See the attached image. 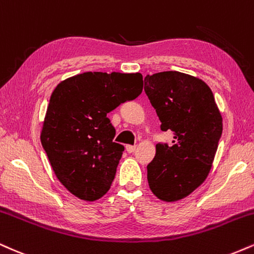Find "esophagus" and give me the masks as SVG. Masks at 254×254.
Returning <instances> with one entry per match:
<instances>
[{"label": "esophagus", "instance_id": "1", "mask_svg": "<svg viewBox=\"0 0 254 254\" xmlns=\"http://www.w3.org/2000/svg\"><path fill=\"white\" fill-rule=\"evenodd\" d=\"M126 150H127L128 153H134V152H135V150H136V146L127 145V146H126Z\"/></svg>", "mask_w": 254, "mask_h": 254}]
</instances>
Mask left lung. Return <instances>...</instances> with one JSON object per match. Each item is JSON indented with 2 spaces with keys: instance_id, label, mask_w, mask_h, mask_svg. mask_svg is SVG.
Returning <instances> with one entry per match:
<instances>
[{
  "instance_id": "left-lung-1",
  "label": "left lung",
  "mask_w": 254,
  "mask_h": 254,
  "mask_svg": "<svg viewBox=\"0 0 254 254\" xmlns=\"http://www.w3.org/2000/svg\"><path fill=\"white\" fill-rule=\"evenodd\" d=\"M145 92L160 129L175 133L174 145H156L147 165L151 191L176 202L197 189L209 175L222 134V116L213 91L202 79L178 71L145 77Z\"/></svg>"
}]
</instances>
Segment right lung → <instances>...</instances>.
I'll use <instances>...</instances> for the list:
<instances>
[{
  "label": "right lung",
  "instance_id": "add662e5",
  "mask_svg": "<svg viewBox=\"0 0 254 254\" xmlns=\"http://www.w3.org/2000/svg\"><path fill=\"white\" fill-rule=\"evenodd\" d=\"M142 91L141 73L84 72L51 95L40 140L59 182L83 201L106 195L125 147L107 114Z\"/></svg>",
  "mask_w": 254,
  "mask_h": 254
}]
</instances>
